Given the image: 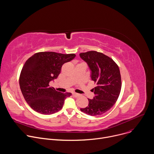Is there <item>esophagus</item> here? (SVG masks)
Returning a JSON list of instances; mask_svg holds the SVG:
<instances>
[{"label":"esophagus","mask_w":154,"mask_h":154,"mask_svg":"<svg viewBox=\"0 0 154 154\" xmlns=\"http://www.w3.org/2000/svg\"><path fill=\"white\" fill-rule=\"evenodd\" d=\"M72 96L74 97H79L80 96V94H78V93H72Z\"/></svg>","instance_id":"34e87169"}]
</instances>
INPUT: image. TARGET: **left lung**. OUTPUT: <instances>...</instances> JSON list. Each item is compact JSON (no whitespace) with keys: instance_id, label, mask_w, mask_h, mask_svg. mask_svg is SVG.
Instances as JSON below:
<instances>
[{"instance_id":"8db88e82","label":"left lung","mask_w":154,"mask_h":154,"mask_svg":"<svg viewBox=\"0 0 154 154\" xmlns=\"http://www.w3.org/2000/svg\"><path fill=\"white\" fill-rule=\"evenodd\" d=\"M80 57L88 65L91 77L96 86L95 96L88 99L89 104L80 110L90 116L106 112L116 103L121 90V77L118 64L112 58L96 51L80 53Z\"/></svg>"}]
</instances>
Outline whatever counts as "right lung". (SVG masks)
<instances>
[{
	"label": "right lung",
	"mask_w": 154,
	"mask_h": 154,
	"mask_svg": "<svg viewBox=\"0 0 154 154\" xmlns=\"http://www.w3.org/2000/svg\"><path fill=\"white\" fill-rule=\"evenodd\" d=\"M75 57L74 54L41 52L26 61L19 76V86L26 101L33 110L51 115L62 108L65 99L71 93L57 91L49 86V82L57 78L63 64Z\"/></svg>",
	"instance_id": "right-lung-1"
}]
</instances>
